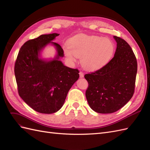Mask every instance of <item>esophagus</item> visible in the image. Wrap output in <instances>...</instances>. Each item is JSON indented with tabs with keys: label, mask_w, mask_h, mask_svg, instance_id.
I'll return each instance as SVG.
<instances>
[{
	"label": "esophagus",
	"mask_w": 150,
	"mask_h": 150,
	"mask_svg": "<svg viewBox=\"0 0 150 150\" xmlns=\"http://www.w3.org/2000/svg\"><path fill=\"white\" fill-rule=\"evenodd\" d=\"M79 77L81 78H83V77H84V73L83 72H79Z\"/></svg>",
	"instance_id": "1"
}]
</instances>
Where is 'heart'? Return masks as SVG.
I'll return each instance as SVG.
<instances>
[{"label": "heart", "instance_id": "heart-1", "mask_svg": "<svg viewBox=\"0 0 150 150\" xmlns=\"http://www.w3.org/2000/svg\"><path fill=\"white\" fill-rule=\"evenodd\" d=\"M64 48L67 59L74 62L78 57L85 69L94 71L105 66L115 52V46L112 40L100 36L78 34L71 38Z\"/></svg>", "mask_w": 150, "mask_h": 150}]
</instances>
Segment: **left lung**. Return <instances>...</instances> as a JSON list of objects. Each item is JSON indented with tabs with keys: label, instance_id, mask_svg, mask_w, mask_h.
<instances>
[{
	"label": "left lung",
	"instance_id": "obj_1",
	"mask_svg": "<svg viewBox=\"0 0 150 150\" xmlns=\"http://www.w3.org/2000/svg\"><path fill=\"white\" fill-rule=\"evenodd\" d=\"M117 47L114 57L98 71L84 75L88 82L86 97L90 108L103 114L119 110L133 97L137 61L129 45L114 36Z\"/></svg>",
	"mask_w": 150,
	"mask_h": 150
}]
</instances>
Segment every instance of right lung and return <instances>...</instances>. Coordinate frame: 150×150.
<instances>
[{"label": "right lung", "instance_id": "1", "mask_svg": "<svg viewBox=\"0 0 150 150\" xmlns=\"http://www.w3.org/2000/svg\"><path fill=\"white\" fill-rule=\"evenodd\" d=\"M59 34H43L25 42L18 53L14 73L18 93L24 101L35 111L51 114L63 106L69 89L79 78V70L62 64L64 51L59 44L51 42ZM49 43L58 54L53 60H44L40 52Z\"/></svg>", "mask_w": 150, "mask_h": 150}]
</instances>
